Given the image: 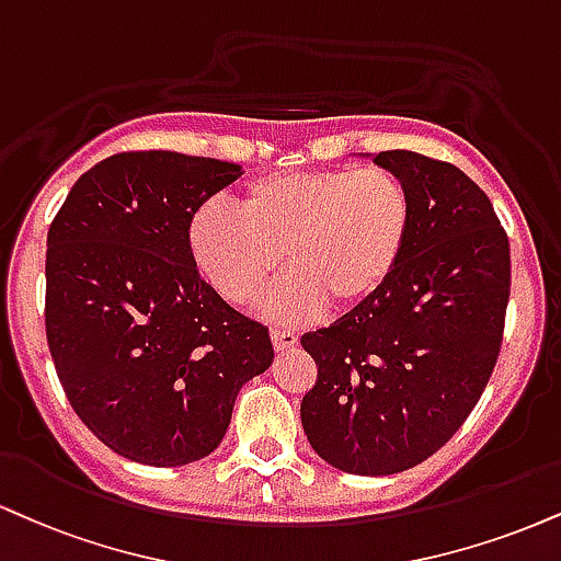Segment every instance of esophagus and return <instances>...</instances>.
Here are the masks:
<instances>
[{
  "mask_svg": "<svg viewBox=\"0 0 561 561\" xmlns=\"http://www.w3.org/2000/svg\"><path fill=\"white\" fill-rule=\"evenodd\" d=\"M272 345L276 353H285V350L298 345V334L293 332H272Z\"/></svg>",
  "mask_w": 561,
  "mask_h": 561,
  "instance_id": "obj_1",
  "label": "esophagus"
}]
</instances>
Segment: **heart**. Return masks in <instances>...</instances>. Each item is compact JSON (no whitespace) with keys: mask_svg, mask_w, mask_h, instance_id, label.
Here are the masks:
<instances>
[{"mask_svg":"<svg viewBox=\"0 0 561 561\" xmlns=\"http://www.w3.org/2000/svg\"><path fill=\"white\" fill-rule=\"evenodd\" d=\"M413 229V198L383 167L268 172L245 185L238 216L204 206L187 225V251L204 279L248 308L274 282L285 253L293 276L266 316L300 323L323 308H360L387 285Z\"/></svg>","mask_w":561,"mask_h":561,"instance_id":"1","label":"heart"}]
</instances>
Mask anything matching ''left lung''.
I'll return each mask as SVG.
<instances>
[{
  "label": "left lung",
  "mask_w": 561,
  "mask_h": 561,
  "mask_svg": "<svg viewBox=\"0 0 561 561\" xmlns=\"http://www.w3.org/2000/svg\"><path fill=\"white\" fill-rule=\"evenodd\" d=\"M374 161L413 198L408 245L374 298L300 340L319 368L302 428L355 476L415 468L460 431L494 374L512 282L507 232L468 174L415 151Z\"/></svg>",
  "instance_id": "1"
}]
</instances>
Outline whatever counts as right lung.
Segmentation results:
<instances>
[{"label":"right lung","instance_id":"1","mask_svg":"<svg viewBox=\"0 0 561 561\" xmlns=\"http://www.w3.org/2000/svg\"><path fill=\"white\" fill-rule=\"evenodd\" d=\"M240 164L125 151L80 174L46 238V342L80 421L140 465L211 455L268 329L201 279L187 225Z\"/></svg>","mask_w":561,"mask_h":561}]
</instances>
